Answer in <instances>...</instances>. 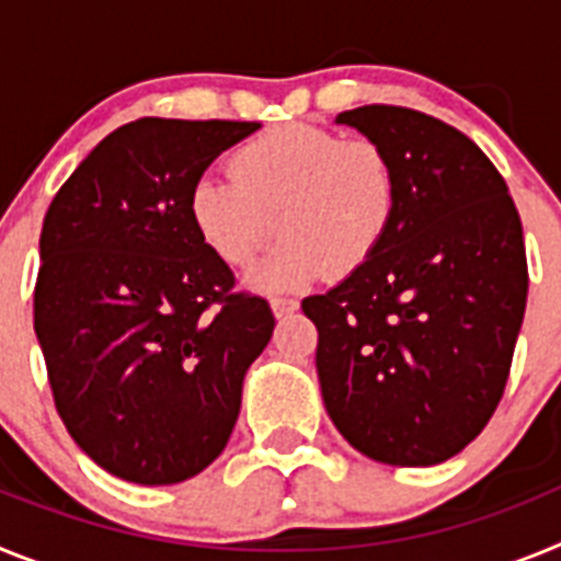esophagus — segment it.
I'll return each instance as SVG.
<instances>
[{"label": "esophagus", "mask_w": 561, "mask_h": 561, "mask_svg": "<svg viewBox=\"0 0 561 561\" xmlns=\"http://www.w3.org/2000/svg\"><path fill=\"white\" fill-rule=\"evenodd\" d=\"M297 309H300V300H295V297H284V295L272 297V311H275V317L295 314Z\"/></svg>", "instance_id": "esophagus-1"}]
</instances>
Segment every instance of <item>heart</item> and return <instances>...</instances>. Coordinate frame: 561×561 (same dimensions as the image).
Segmentation results:
<instances>
[{"mask_svg": "<svg viewBox=\"0 0 561 561\" xmlns=\"http://www.w3.org/2000/svg\"><path fill=\"white\" fill-rule=\"evenodd\" d=\"M399 205L390 153L370 137L345 140L323 126H277L241 142L230 176H202L191 187V225L202 244L230 266H247L257 289H304L329 270H359L388 236Z\"/></svg>", "mask_w": 561, "mask_h": 561, "instance_id": "obj_1", "label": "heart"}]
</instances>
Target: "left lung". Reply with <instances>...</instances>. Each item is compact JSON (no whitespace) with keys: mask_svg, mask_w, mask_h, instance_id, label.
<instances>
[{"mask_svg":"<svg viewBox=\"0 0 561 561\" xmlns=\"http://www.w3.org/2000/svg\"><path fill=\"white\" fill-rule=\"evenodd\" d=\"M336 123L385 146L399 205L379 250L304 300L325 410L379 463H444L508 381L528 297L519 213L492 160L444 121L374 103Z\"/></svg>","mask_w":561,"mask_h":561,"instance_id":"1","label":"left lung"}]
</instances>
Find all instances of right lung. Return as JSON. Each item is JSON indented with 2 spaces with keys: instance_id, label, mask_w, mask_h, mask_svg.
Segmentation results:
<instances>
[{
  "instance_id": "right-lung-1",
  "label": "right lung",
  "mask_w": 561,
  "mask_h": 561,
  "mask_svg": "<svg viewBox=\"0 0 561 561\" xmlns=\"http://www.w3.org/2000/svg\"><path fill=\"white\" fill-rule=\"evenodd\" d=\"M261 123L140 117L114 128L44 216L33 325L64 427L108 474L168 485L219 458L244 374L272 340L264 297L191 225V187Z\"/></svg>"
}]
</instances>
